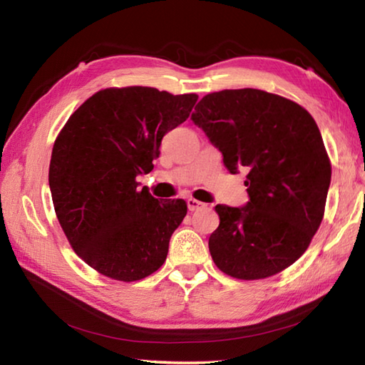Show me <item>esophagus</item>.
<instances>
[{"label":"esophagus","mask_w":365,"mask_h":365,"mask_svg":"<svg viewBox=\"0 0 365 365\" xmlns=\"http://www.w3.org/2000/svg\"><path fill=\"white\" fill-rule=\"evenodd\" d=\"M187 202H188L190 212H197V210H202V208H205L204 202H200V200H196V199H192V197H190Z\"/></svg>","instance_id":"34e87169"}]
</instances>
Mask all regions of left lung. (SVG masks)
<instances>
[{"label":"left lung","instance_id":"1","mask_svg":"<svg viewBox=\"0 0 365 365\" xmlns=\"http://www.w3.org/2000/svg\"><path fill=\"white\" fill-rule=\"evenodd\" d=\"M191 120L229 173H247L246 205L215 207L220 226L208 238L215 265L246 281L290 267L320 227L331 183L312 115L292 100L247 88L205 96Z\"/></svg>","mask_w":365,"mask_h":365}]
</instances>
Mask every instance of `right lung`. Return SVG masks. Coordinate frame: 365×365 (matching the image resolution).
Returning a JSON list of instances; mask_svg holds the SVG:
<instances>
[{
	"label": "right lung",
	"mask_w": 365,
	"mask_h": 365,
	"mask_svg": "<svg viewBox=\"0 0 365 365\" xmlns=\"http://www.w3.org/2000/svg\"><path fill=\"white\" fill-rule=\"evenodd\" d=\"M196 102V94L111 88L88 98L61 130L48 173L54 212L73 251L98 273L131 282L165 263L187 202H161L138 190L136 177L150 173L163 136Z\"/></svg>",
	"instance_id": "right-lung-1"
}]
</instances>
